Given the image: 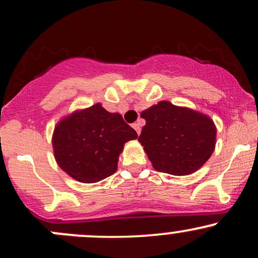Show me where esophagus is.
I'll list each match as a JSON object with an SVG mask.
<instances>
[{"mask_svg":"<svg viewBox=\"0 0 258 258\" xmlns=\"http://www.w3.org/2000/svg\"><path fill=\"white\" fill-rule=\"evenodd\" d=\"M132 127H133V128L136 130V132H137L138 135H139V133H141V123H139V122H136V123H133Z\"/></svg>","mask_w":258,"mask_h":258,"instance_id":"obj_1","label":"esophagus"}]
</instances>
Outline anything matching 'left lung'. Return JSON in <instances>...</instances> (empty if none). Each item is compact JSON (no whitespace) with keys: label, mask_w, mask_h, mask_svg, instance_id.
I'll return each instance as SVG.
<instances>
[{"label":"left lung","mask_w":258,"mask_h":258,"mask_svg":"<svg viewBox=\"0 0 258 258\" xmlns=\"http://www.w3.org/2000/svg\"><path fill=\"white\" fill-rule=\"evenodd\" d=\"M141 116L146 126L138 141L156 171L186 176L199 170L214 153L217 130L214 120L203 112L161 100Z\"/></svg>","instance_id":"1"}]
</instances>
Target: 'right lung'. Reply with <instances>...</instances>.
Masks as SVG:
<instances>
[{
  "label": "right lung",
  "instance_id": "right-lung-1",
  "mask_svg": "<svg viewBox=\"0 0 258 258\" xmlns=\"http://www.w3.org/2000/svg\"><path fill=\"white\" fill-rule=\"evenodd\" d=\"M137 137L119 112L106 111L97 103L59 121L52 146L55 161L65 173L81 183H96L116 172L123 146Z\"/></svg>",
  "mask_w": 258,
  "mask_h": 258
}]
</instances>
